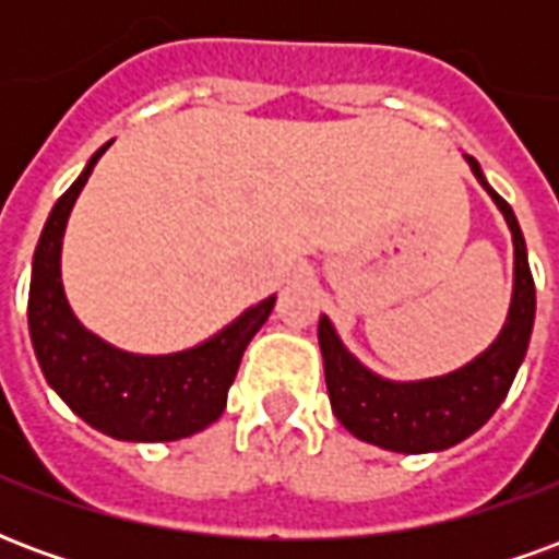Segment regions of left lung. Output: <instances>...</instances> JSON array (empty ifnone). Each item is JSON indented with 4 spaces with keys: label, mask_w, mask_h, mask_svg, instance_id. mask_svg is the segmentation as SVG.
Wrapping results in <instances>:
<instances>
[{
    "label": "left lung",
    "mask_w": 559,
    "mask_h": 559,
    "mask_svg": "<svg viewBox=\"0 0 559 559\" xmlns=\"http://www.w3.org/2000/svg\"><path fill=\"white\" fill-rule=\"evenodd\" d=\"M464 158L481 188L503 212L506 224L512 230V245H515L512 305L491 347L452 374L399 383L365 368L341 344L329 317H320V326H317L332 413L353 437L380 449H392V452H407V455L440 452L479 431L481 425L491 419L493 411L503 404L506 392L527 356L530 335H533L536 287L530 275L524 233L518 227L512 206L488 185L479 160L469 155Z\"/></svg>",
    "instance_id": "1"
}]
</instances>
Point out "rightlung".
<instances>
[{
	"mask_svg": "<svg viewBox=\"0 0 559 559\" xmlns=\"http://www.w3.org/2000/svg\"><path fill=\"white\" fill-rule=\"evenodd\" d=\"M107 146L92 155L44 224L32 257V347L56 395L92 428L131 443L179 440L203 431L224 413L245 347L272 314L275 296L248 308L203 344L167 356L119 350L83 326L66 299L59 260L68 215Z\"/></svg>",
	"mask_w": 559,
	"mask_h": 559,
	"instance_id": "right-lung-1",
	"label": "right lung"
}]
</instances>
